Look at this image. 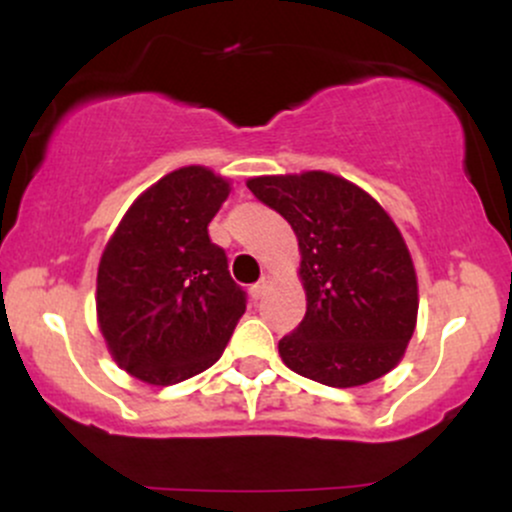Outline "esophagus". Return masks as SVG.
I'll return each mask as SVG.
<instances>
[{
  "label": "esophagus",
  "mask_w": 512,
  "mask_h": 512,
  "mask_svg": "<svg viewBox=\"0 0 512 512\" xmlns=\"http://www.w3.org/2000/svg\"><path fill=\"white\" fill-rule=\"evenodd\" d=\"M267 289H269V276H262V279L257 281V284L250 289L252 298H255V301H260L264 293H267Z\"/></svg>",
  "instance_id": "1"
}]
</instances>
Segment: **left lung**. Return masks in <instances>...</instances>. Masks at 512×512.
<instances>
[{
  "label": "left lung",
  "instance_id": "left-lung-1",
  "mask_svg": "<svg viewBox=\"0 0 512 512\" xmlns=\"http://www.w3.org/2000/svg\"><path fill=\"white\" fill-rule=\"evenodd\" d=\"M250 192L291 223L301 248L305 317L279 342L303 378L356 387L404 356L419 293L402 233L354 182L310 170L248 180Z\"/></svg>",
  "mask_w": 512,
  "mask_h": 512
}]
</instances>
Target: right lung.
<instances>
[{"instance_id": "right-lung-1", "label": "right lung", "mask_w": 512, "mask_h": 512, "mask_svg": "<svg viewBox=\"0 0 512 512\" xmlns=\"http://www.w3.org/2000/svg\"><path fill=\"white\" fill-rule=\"evenodd\" d=\"M228 182L202 166L173 170L129 207L98 267V322L117 366L175 385L219 361L245 293L211 243Z\"/></svg>"}]
</instances>
